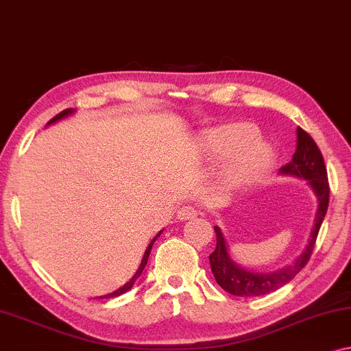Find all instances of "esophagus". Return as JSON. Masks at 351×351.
Instances as JSON below:
<instances>
[{
    "mask_svg": "<svg viewBox=\"0 0 351 351\" xmlns=\"http://www.w3.org/2000/svg\"><path fill=\"white\" fill-rule=\"evenodd\" d=\"M176 216H178V219H180V221H189V219L197 216V209L193 206H189V205L181 206V208H178Z\"/></svg>",
    "mask_w": 351,
    "mask_h": 351,
    "instance_id": "esophagus-1",
    "label": "esophagus"
}]
</instances>
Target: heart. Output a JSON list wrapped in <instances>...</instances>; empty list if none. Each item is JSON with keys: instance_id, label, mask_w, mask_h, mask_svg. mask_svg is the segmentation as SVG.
Wrapping results in <instances>:
<instances>
[{"instance_id": "heart-1", "label": "heart", "mask_w": 351, "mask_h": 351, "mask_svg": "<svg viewBox=\"0 0 351 351\" xmlns=\"http://www.w3.org/2000/svg\"><path fill=\"white\" fill-rule=\"evenodd\" d=\"M257 137L258 132L249 124L223 125L208 135L206 146L213 153L241 149L227 170L228 180L234 184L257 181L273 164V149L268 145L255 142Z\"/></svg>"}]
</instances>
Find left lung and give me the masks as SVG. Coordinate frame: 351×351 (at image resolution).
Returning <instances> with one entry per match:
<instances>
[{"instance_id": "obj_1", "label": "left lung", "mask_w": 351, "mask_h": 351, "mask_svg": "<svg viewBox=\"0 0 351 351\" xmlns=\"http://www.w3.org/2000/svg\"><path fill=\"white\" fill-rule=\"evenodd\" d=\"M282 173L293 175L298 178H304L311 182V186L315 191L318 197V211L315 216V223L312 228V237L301 257L295 263L282 268L276 273H254L247 271L233 263L232 258L228 257L226 239H223L221 228L214 227L216 232V249L209 255V263H211V271L216 282L222 287L223 290L228 291L230 295L234 296H261L280 289L282 285L289 284L300 271L304 268L309 261L313 245H315L318 232H320L322 222L325 219L329 205V182L326 165L323 160V156L318 149L317 143L304 129L298 128V143L296 151L293 154L291 160L280 169Z\"/></svg>"}]
</instances>
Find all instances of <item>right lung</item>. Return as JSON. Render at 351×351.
Listing matches in <instances>:
<instances>
[{"mask_svg":"<svg viewBox=\"0 0 351 351\" xmlns=\"http://www.w3.org/2000/svg\"><path fill=\"white\" fill-rule=\"evenodd\" d=\"M72 112H74V110H72V108H66V110H62V112H61V113H58V114H56V117H53V118H51V119H50V121H49V124H51V123H55V121H58V119H61V118H64V117H67V114H71ZM159 234H160V233H159ZM159 234H158V237H159ZM158 237H156V238L153 239V241H151V243H149V245H148V249H146V250H145V255H143V260H142V263H140V268L137 269V273H135V274H134V277H132V279H130V280H129V282H128V284H125V285H123V287H121V289H119V290H117V291H113V293H108V295H104V296H101V298H102V300H104V298H108V300H110V298L119 296V295H123V293H125V291H128L129 289H132L134 282L138 279V277H140V274H142V271L145 269V266H146V261H148V257H149V252H151V247H153V244H154V241H156V239H158Z\"/></svg>","mask_w":351,"mask_h":351,"instance_id":"add662e5","label":"right lung"}]
</instances>
